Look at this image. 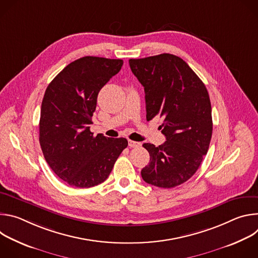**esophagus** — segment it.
<instances>
[{"mask_svg":"<svg viewBox=\"0 0 258 258\" xmlns=\"http://www.w3.org/2000/svg\"><path fill=\"white\" fill-rule=\"evenodd\" d=\"M128 146L131 147V148H138V147L141 146L140 143L138 142H135V141H132V140H128Z\"/></svg>","mask_w":258,"mask_h":258,"instance_id":"34e87169","label":"esophagus"}]
</instances>
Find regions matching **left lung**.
I'll return each mask as SVG.
<instances>
[{"mask_svg": "<svg viewBox=\"0 0 258 258\" xmlns=\"http://www.w3.org/2000/svg\"><path fill=\"white\" fill-rule=\"evenodd\" d=\"M131 69L144 87L147 120L163 118L166 141L155 147L145 143L150 162L143 179L159 188L187 181L206 155L212 135L211 104L205 85L181 58L160 54L130 59Z\"/></svg>", "mask_w": 258, "mask_h": 258, "instance_id": "left-lung-1", "label": "left lung"}]
</instances>
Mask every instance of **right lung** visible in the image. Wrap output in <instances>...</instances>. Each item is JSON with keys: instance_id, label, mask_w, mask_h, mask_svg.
<instances>
[{"instance_id": "add662e5", "label": "right lung", "mask_w": 258, "mask_h": 258, "mask_svg": "<svg viewBox=\"0 0 258 258\" xmlns=\"http://www.w3.org/2000/svg\"><path fill=\"white\" fill-rule=\"evenodd\" d=\"M123 61L86 56L68 64L49 84L41 108L40 144L46 161L69 186L91 188L106 180L124 138L90 131L100 90L117 75Z\"/></svg>"}]
</instances>
